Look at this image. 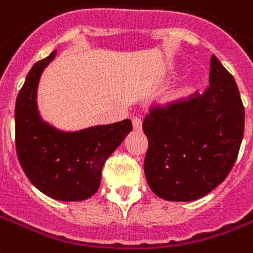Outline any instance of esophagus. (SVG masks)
<instances>
[{
    "mask_svg": "<svg viewBox=\"0 0 253 253\" xmlns=\"http://www.w3.org/2000/svg\"><path fill=\"white\" fill-rule=\"evenodd\" d=\"M132 127H134L135 131L142 130V119L138 118V117H135V118L132 119Z\"/></svg>",
    "mask_w": 253,
    "mask_h": 253,
    "instance_id": "esophagus-1",
    "label": "esophagus"
}]
</instances>
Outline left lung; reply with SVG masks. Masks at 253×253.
<instances>
[{"label":"left lung","instance_id":"left-lung-1","mask_svg":"<svg viewBox=\"0 0 253 253\" xmlns=\"http://www.w3.org/2000/svg\"><path fill=\"white\" fill-rule=\"evenodd\" d=\"M202 94L152 106L144 173L152 192L169 202L210 194L228 176L244 135V106L235 78L215 55Z\"/></svg>","mask_w":253,"mask_h":253}]
</instances>
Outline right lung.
<instances>
[{"instance_id": "1", "label": "right lung", "mask_w": 253, "mask_h": 253, "mask_svg": "<svg viewBox=\"0 0 253 253\" xmlns=\"http://www.w3.org/2000/svg\"><path fill=\"white\" fill-rule=\"evenodd\" d=\"M53 51L32 67L15 101V150L33 186L53 199L80 202L101 184L102 167L126 135L130 119L75 132H63L43 122L37 109V87Z\"/></svg>"}]
</instances>
